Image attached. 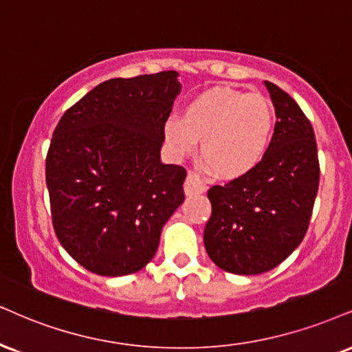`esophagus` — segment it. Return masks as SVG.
<instances>
[{
    "instance_id": "1",
    "label": "esophagus",
    "mask_w": 352,
    "mask_h": 352,
    "mask_svg": "<svg viewBox=\"0 0 352 352\" xmlns=\"http://www.w3.org/2000/svg\"><path fill=\"white\" fill-rule=\"evenodd\" d=\"M204 190H206V184H204L201 176L194 175V173H189L188 177H186V181H184L186 196L188 197L199 196V194H202Z\"/></svg>"
}]
</instances>
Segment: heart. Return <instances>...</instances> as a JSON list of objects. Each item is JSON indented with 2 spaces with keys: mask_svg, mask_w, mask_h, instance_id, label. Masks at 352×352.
<instances>
[{
  "mask_svg": "<svg viewBox=\"0 0 352 352\" xmlns=\"http://www.w3.org/2000/svg\"><path fill=\"white\" fill-rule=\"evenodd\" d=\"M276 116L261 93L212 88L186 102L181 119L163 124V137L175 158L202 155L209 168L225 177H241L266 158Z\"/></svg>",
  "mask_w": 352,
  "mask_h": 352,
  "instance_id": "obj_1",
  "label": "heart"
}]
</instances>
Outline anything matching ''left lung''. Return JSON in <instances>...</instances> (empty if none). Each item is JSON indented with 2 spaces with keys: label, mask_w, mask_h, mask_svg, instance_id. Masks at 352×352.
Instances as JSON below:
<instances>
[{
  "label": "left lung",
  "mask_w": 352,
  "mask_h": 352,
  "mask_svg": "<svg viewBox=\"0 0 352 352\" xmlns=\"http://www.w3.org/2000/svg\"><path fill=\"white\" fill-rule=\"evenodd\" d=\"M264 86L277 117L266 158L250 175L207 192V254L220 269L241 276L271 271L300 245L320 183L310 120L284 89L269 81Z\"/></svg>",
  "instance_id": "1"
}]
</instances>
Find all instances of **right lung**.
<instances>
[{"label":"right lung","mask_w":352,"mask_h":352,"mask_svg":"<svg viewBox=\"0 0 352 352\" xmlns=\"http://www.w3.org/2000/svg\"><path fill=\"white\" fill-rule=\"evenodd\" d=\"M177 72L112 78L56 125L45 162L52 220L67 253L99 276L140 271L184 202L186 169L162 163Z\"/></svg>","instance_id":"obj_1"}]
</instances>
